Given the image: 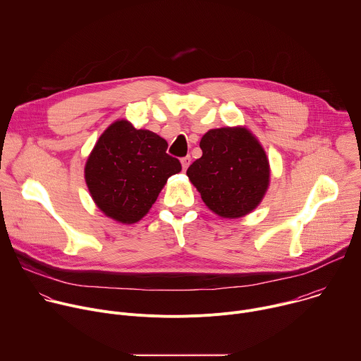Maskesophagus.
<instances>
[{
  "mask_svg": "<svg viewBox=\"0 0 361 361\" xmlns=\"http://www.w3.org/2000/svg\"><path fill=\"white\" fill-rule=\"evenodd\" d=\"M190 163H191V157H190V156H185V157L181 159V166H183V170H184V171L188 169Z\"/></svg>",
  "mask_w": 361,
  "mask_h": 361,
  "instance_id": "esophagus-1",
  "label": "esophagus"
}]
</instances>
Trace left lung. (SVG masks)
Instances as JSON below:
<instances>
[{
    "instance_id": "1",
    "label": "left lung",
    "mask_w": 361,
    "mask_h": 361,
    "mask_svg": "<svg viewBox=\"0 0 361 361\" xmlns=\"http://www.w3.org/2000/svg\"><path fill=\"white\" fill-rule=\"evenodd\" d=\"M202 156L187 170L207 207L226 219L248 214L264 197L270 169L263 147L245 128H216L200 141Z\"/></svg>"
}]
</instances>
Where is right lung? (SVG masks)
Returning <instances> with one entry per match:
<instances>
[{"label":"right lung","instance_id":"add662e5","mask_svg":"<svg viewBox=\"0 0 361 361\" xmlns=\"http://www.w3.org/2000/svg\"><path fill=\"white\" fill-rule=\"evenodd\" d=\"M167 141L120 120L102 134L85 164L92 200L106 216L126 224L141 220L169 177L181 171Z\"/></svg>","mask_w":361,"mask_h":361}]
</instances>
